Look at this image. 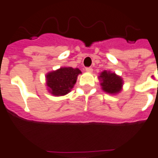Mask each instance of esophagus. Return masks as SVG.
Wrapping results in <instances>:
<instances>
[{"instance_id":"1","label":"esophagus","mask_w":158,"mask_h":158,"mask_svg":"<svg viewBox=\"0 0 158 158\" xmlns=\"http://www.w3.org/2000/svg\"><path fill=\"white\" fill-rule=\"evenodd\" d=\"M85 71H86L87 73H92L93 69H92V68H85Z\"/></svg>"}]
</instances>
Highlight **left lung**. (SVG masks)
Here are the masks:
<instances>
[{"label":"left lung","instance_id":"obj_1","mask_svg":"<svg viewBox=\"0 0 158 158\" xmlns=\"http://www.w3.org/2000/svg\"><path fill=\"white\" fill-rule=\"evenodd\" d=\"M101 88L103 91L110 94H117L122 91L123 79L115 73L104 70L99 76Z\"/></svg>","mask_w":158,"mask_h":158}]
</instances>
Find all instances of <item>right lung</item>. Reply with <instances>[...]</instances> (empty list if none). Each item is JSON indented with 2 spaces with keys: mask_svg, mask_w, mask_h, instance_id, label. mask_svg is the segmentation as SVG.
Returning a JSON list of instances; mask_svg holds the SVG:
<instances>
[{
  "mask_svg": "<svg viewBox=\"0 0 158 158\" xmlns=\"http://www.w3.org/2000/svg\"><path fill=\"white\" fill-rule=\"evenodd\" d=\"M81 72L72 67H61L45 75V84L49 93L55 96H64L71 91Z\"/></svg>",
  "mask_w": 158,
  "mask_h": 158,
  "instance_id": "add662e5",
  "label": "right lung"
}]
</instances>
